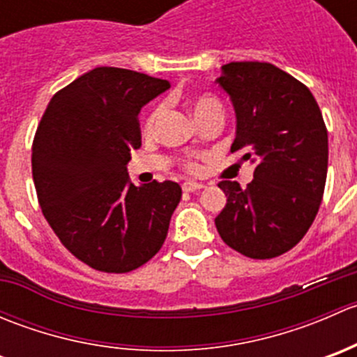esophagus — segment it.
Instances as JSON below:
<instances>
[{
	"instance_id": "34e87169",
	"label": "esophagus",
	"mask_w": 357,
	"mask_h": 357,
	"mask_svg": "<svg viewBox=\"0 0 357 357\" xmlns=\"http://www.w3.org/2000/svg\"><path fill=\"white\" fill-rule=\"evenodd\" d=\"M204 188L202 183H195V181H185L183 183V192L192 193V192H199V190Z\"/></svg>"
}]
</instances>
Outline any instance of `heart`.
<instances>
[{
    "label": "heart",
    "instance_id": "b5f03b06",
    "mask_svg": "<svg viewBox=\"0 0 357 357\" xmlns=\"http://www.w3.org/2000/svg\"><path fill=\"white\" fill-rule=\"evenodd\" d=\"M188 103H190V107H192L193 114H195L197 121L199 122L202 121V119L208 117V115H214V114L222 115L221 102L211 95H199V96H195V98L190 100ZM162 115H164V105H162V103H158V105H155L152 110L149 112L145 122H143V135L149 136V138L150 136L155 135L157 129H158V124H160V121H162ZM185 169L190 172L197 171V162L190 160L188 158V160L185 162Z\"/></svg>",
    "mask_w": 357,
    "mask_h": 357
}]
</instances>
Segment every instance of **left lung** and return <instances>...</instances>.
Segmentation results:
<instances>
[{
	"mask_svg": "<svg viewBox=\"0 0 357 357\" xmlns=\"http://www.w3.org/2000/svg\"><path fill=\"white\" fill-rule=\"evenodd\" d=\"M219 86L236 112L231 153L255 165L245 190L219 183L222 242L250 259H273L304 238L323 200L328 131L307 86L268 62L222 66Z\"/></svg>",
	"mask_w": 357,
	"mask_h": 357,
	"instance_id": "1",
	"label": "left lung"
}]
</instances>
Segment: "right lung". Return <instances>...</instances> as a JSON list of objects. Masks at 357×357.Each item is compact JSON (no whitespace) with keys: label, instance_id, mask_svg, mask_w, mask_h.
I'll list each match as a JSON object with an SVG mask.
<instances>
[{"label":"right lung","instance_id":"obj_1","mask_svg":"<svg viewBox=\"0 0 357 357\" xmlns=\"http://www.w3.org/2000/svg\"><path fill=\"white\" fill-rule=\"evenodd\" d=\"M167 88L165 79L96 67L53 96L36 129L32 179L43 215L96 271L138 269L167 236L181 186H135L126 169L142 146L139 110Z\"/></svg>","mask_w":357,"mask_h":357}]
</instances>
